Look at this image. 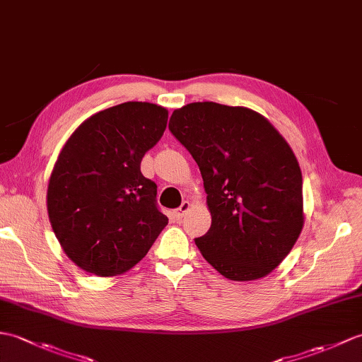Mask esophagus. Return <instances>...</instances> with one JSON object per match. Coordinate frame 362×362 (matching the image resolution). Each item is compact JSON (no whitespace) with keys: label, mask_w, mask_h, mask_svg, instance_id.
I'll list each match as a JSON object with an SVG mask.
<instances>
[{"label":"esophagus","mask_w":362,"mask_h":362,"mask_svg":"<svg viewBox=\"0 0 362 362\" xmlns=\"http://www.w3.org/2000/svg\"><path fill=\"white\" fill-rule=\"evenodd\" d=\"M191 208V204H189V202L188 200H185V202H182V205L177 208V209H175V211H174V216H175V219H177V221H180L182 219V217L185 216V214H187V211H188V209Z\"/></svg>","instance_id":"1"}]
</instances>
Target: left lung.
Here are the masks:
<instances>
[{
  "mask_svg": "<svg viewBox=\"0 0 362 362\" xmlns=\"http://www.w3.org/2000/svg\"><path fill=\"white\" fill-rule=\"evenodd\" d=\"M199 165L211 226L196 245L231 281L272 273L304 225L302 174L290 145L265 117L242 106L189 103L170 119Z\"/></svg>",
  "mask_w": 362,
  "mask_h": 362,
  "instance_id": "1",
  "label": "left lung"
}]
</instances>
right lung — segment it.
I'll use <instances>...</instances> for the list:
<instances>
[{
	"label": "right lung",
	"instance_id": "obj_1",
	"mask_svg": "<svg viewBox=\"0 0 362 362\" xmlns=\"http://www.w3.org/2000/svg\"><path fill=\"white\" fill-rule=\"evenodd\" d=\"M166 122L162 106L126 102L89 117L67 139L49 179L47 213L81 270L102 277L131 270L166 226L157 185L140 171Z\"/></svg>",
	"mask_w": 362,
	"mask_h": 362
}]
</instances>
